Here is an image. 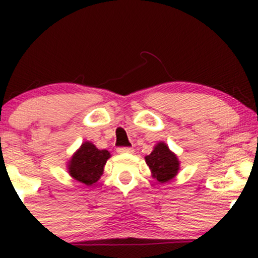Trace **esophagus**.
Listing matches in <instances>:
<instances>
[{
	"label": "esophagus",
	"instance_id": "34e87169",
	"mask_svg": "<svg viewBox=\"0 0 258 258\" xmlns=\"http://www.w3.org/2000/svg\"><path fill=\"white\" fill-rule=\"evenodd\" d=\"M117 152L118 153H132L134 152V148L132 147H118L117 148Z\"/></svg>",
	"mask_w": 258,
	"mask_h": 258
}]
</instances>
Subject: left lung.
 <instances>
[{"label": "left lung", "instance_id": "8db88e82", "mask_svg": "<svg viewBox=\"0 0 258 258\" xmlns=\"http://www.w3.org/2000/svg\"><path fill=\"white\" fill-rule=\"evenodd\" d=\"M146 163L150 167L153 177L160 183L170 181L175 177L178 172L179 163L177 156L171 152L167 145L160 142L151 152V155L146 156Z\"/></svg>", "mask_w": 258, "mask_h": 258}]
</instances>
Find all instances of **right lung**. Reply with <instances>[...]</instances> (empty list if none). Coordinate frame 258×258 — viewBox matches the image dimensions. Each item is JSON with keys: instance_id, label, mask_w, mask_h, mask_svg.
<instances>
[{"instance_id": "right-lung-1", "label": "right lung", "mask_w": 258, "mask_h": 258, "mask_svg": "<svg viewBox=\"0 0 258 258\" xmlns=\"http://www.w3.org/2000/svg\"><path fill=\"white\" fill-rule=\"evenodd\" d=\"M110 156L107 150H98L91 142H85L70 161V175L81 183L93 184L102 175L103 166Z\"/></svg>"}]
</instances>
